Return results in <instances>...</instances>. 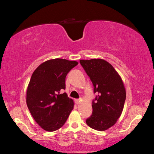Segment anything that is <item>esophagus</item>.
Here are the masks:
<instances>
[{
    "mask_svg": "<svg viewBox=\"0 0 154 154\" xmlns=\"http://www.w3.org/2000/svg\"><path fill=\"white\" fill-rule=\"evenodd\" d=\"M80 101H81V100H80V99H76V100H75V102H76V104H79V103H80Z\"/></svg>",
    "mask_w": 154,
    "mask_h": 154,
    "instance_id": "obj_1",
    "label": "esophagus"
}]
</instances>
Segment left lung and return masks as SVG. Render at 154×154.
Wrapping results in <instances>:
<instances>
[{"label": "left lung", "mask_w": 154, "mask_h": 154, "mask_svg": "<svg viewBox=\"0 0 154 154\" xmlns=\"http://www.w3.org/2000/svg\"><path fill=\"white\" fill-rule=\"evenodd\" d=\"M80 64L98 93L92 101V113L86 120L91 128L104 131L112 127L122 115L126 100L124 83L110 63L103 59L80 60Z\"/></svg>", "instance_id": "8db88e82"}]
</instances>
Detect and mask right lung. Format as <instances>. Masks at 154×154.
<instances>
[{
  "mask_svg": "<svg viewBox=\"0 0 154 154\" xmlns=\"http://www.w3.org/2000/svg\"><path fill=\"white\" fill-rule=\"evenodd\" d=\"M78 64L62 58L48 60L32 73L26 92V103L42 128L53 132L61 128L74 108V101L66 92L67 73Z\"/></svg>",
  "mask_w": 154,
  "mask_h": 154,
  "instance_id": "obj_1",
  "label": "right lung"
}]
</instances>
